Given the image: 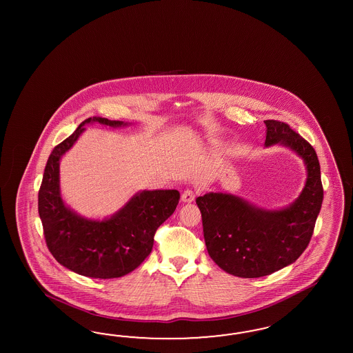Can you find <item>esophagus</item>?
<instances>
[{
  "label": "esophagus",
  "instance_id": "1",
  "mask_svg": "<svg viewBox=\"0 0 353 353\" xmlns=\"http://www.w3.org/2000/svg\"><path fill=\"white\" fill-rule=\"evenodd\" d=\"M195 199V192L192 189H186L185 192H182L181 201L182 202H186V203H190Z\"/></svg>",
  "mask_w": 353,
  "mask_h": 353
}]
</instances>
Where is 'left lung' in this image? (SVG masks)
<instances>
[{
	"label": "left lung",
	"mask_w": 353,
	"mask_h": 353,
	"mask_svg": "<svg viewBox=\"0 0 353 353\" xmlns=\"http://www.w3.org/2000/svg\"><path fill=\"white\" fill-rule=\"evenodd\" d=\"M264 123L265 146L283 145L305 163L307 181L299 198L276 211L224 192L196 198L210 256L236 277H263L292 264L310 243L323 199L320 163L310 142L283 121Z\"/></svg>",
	"instance_id": "obj_1"
}]
</instances>
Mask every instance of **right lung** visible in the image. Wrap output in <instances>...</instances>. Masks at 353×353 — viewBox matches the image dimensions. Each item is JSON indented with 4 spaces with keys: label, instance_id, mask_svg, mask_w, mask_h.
<instances>
[{
    "label": "right lung",
    "instance_id": "obj_1",
    "mask_svg": "<svg viewBox=\"0 0 353 353\" xmlns=\"http://www.w3.org/2000/svg\"><path fill=\"white\" fill-rule=\"evenodd\" d=\"M92 121L110 127L125 125L119 120L86 119L54 148L39 190V214L46 246L61 265L85 277H123L149 256L155 232L174 212L180 192H139L119 212L102 221L88 220L71 211L61 198L59 161L85 130L86 123Z\"/></svg>",
    "mask_w": 353,
    "mask_h": 353
}]
</instances>
